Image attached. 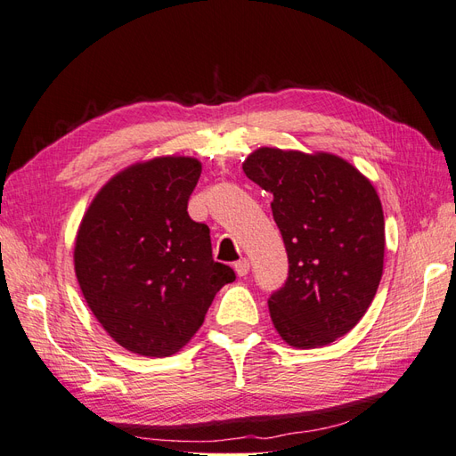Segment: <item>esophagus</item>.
Here are the masks:
<instances>
[{"label":"esophagus","mask_w":456,"mask_h":456,"mask_svg":"<svg viewBox=\"0 0 456 456\" xmlns=\"http://www.w3.org/2000/svg\"><path fill=\"white\" fill-rule=\"evenodd\" d=\"M233 270H236V273L240 275V278H243V275L249 273V260H247V258L238 260L236 265H233Z\"/></svg>","instance_id":"1"}]
</instances>
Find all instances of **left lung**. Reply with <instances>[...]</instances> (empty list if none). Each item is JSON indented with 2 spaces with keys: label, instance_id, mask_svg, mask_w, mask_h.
<instances>
[{
  "label": "left lung",
  "instance_id": "left-lung-1",
  "mask_svg": "<svg viewBox=\"0 0 456 456\" xmlns=\"http://www.w3.org/2000/svg\"><path fill=\"white\" fill-rule=\"evenodd\" d=\"M243 173L270 191L289 275L268 298L280 337L320 348L352 330L382 278L384 215L377 190L354 165L317 151L258 148Z\"/></svg>",
  "mask_w": 456,
  "mask_h": 456
}]
</instances>
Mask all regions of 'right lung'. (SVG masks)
Masks as SVG:
<instances>
[{
  "label": "right lung",
  "instance_id": "obj_1",
  "mask_svg": "<svg viewBox=\"0 0 456 456\" xmlns=\"http://www.w3.org/2000/svg\"><path fill=\"white\" fill-rule=\"evenodd\" d=\"M201 175L194 158L136 163L102 186L81 220L74 266L91 312L123 348L176 354L196 335L220 287L209 226L188 215Z\"/></svg>",
  "mask_w": 456,
  "mask_h": 456
}]
</instances>
